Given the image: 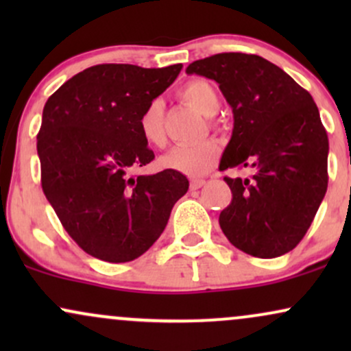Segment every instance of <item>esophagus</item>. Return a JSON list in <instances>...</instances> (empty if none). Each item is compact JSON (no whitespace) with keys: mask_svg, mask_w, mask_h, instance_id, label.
<instances>
[{"mask_svg":"<svg viewBox=\"0 0 351 351\" xmlns=\"http://www.w3.org/2000/svg\"><path fill=\"white\" fill-rule=\"evenodd\" d=\"M204 184H206V181H204V180H191V183H189V188L199 189L201 186H204Z\"/></svg>","mask_w":351,"mask_h":351,"instance_id":"1","label":"esophagus"}]
</instances>
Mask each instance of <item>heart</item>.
<instances>
[{"label": "heart", "mask_w": 351, "mask_h": 351, "mask_svg": "<svg viewBox=\"0 0 351 351\" xmlns=\"http://www.w3.org/2000/svg\"><path fill=\"white\" fill-rule=\"evenodd\" d=\"M180 99L188 106L195 107L199 114L213 117L219 110L221 100L216 88L204 79H191L180 87ZM138 128L142 138L152 147H163L167 142L165 135V110L162 100L155 99L143 108L138 119ZM219 156V147L213 142L198 145H181L162 156L160 165L167 170L183 173L186 176H201L213 170Z\"/></svg>", "instance_id": "b5f03b06"}]
</instances>
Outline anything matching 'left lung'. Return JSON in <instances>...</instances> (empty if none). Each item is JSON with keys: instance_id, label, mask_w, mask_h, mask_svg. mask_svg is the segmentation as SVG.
Returning <instances> with one entry per match:
<instances>
[{"instance_id": "obj_1", "label": "left lung", "mask_w": 351, "mask_h": 351, "mask_svg": "<svg viewBox=\"0 0 351 351\" xmlns=\"http://www.w3.org/2000/svg\"><path fill=\"white\" fill-rule=\"evenodd\" d=\"M219 84L234 128L219 170L232 199L219 215L229 243L254 257H279L304 239L328 186V136L312 95L287 72L256 54L223 52L186 67Z\"/></svg>"}]
</instances>
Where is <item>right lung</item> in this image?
Segmentation results:
<instances>
[{
	"mask_svg": "<svg viewBox=\"0 0 351 351\" xmlns=\"http://www.w3.org/2000/svg\"><path fill=\"white\" fill-rule=\"evenodd\" d=\"M181 67L99 64L64 82L44 106L43 191L67 234L92 257L119 264L142 256L188 191L178 171L132 175L155 158L140 135V115Z\"/></svg>",
	"mask_w": 351,
	"mask_h": 351,
	"instance_id": "add662e5",
	"label": "right lung"
}]
</instances>
